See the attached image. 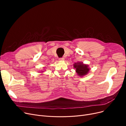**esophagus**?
Segmentation results:
<instances>
[{
	"label": "esophagus",
	"mask_w": 126,
	"mask_h": 126,
	"mask_svg": "<svg viewBox=\"0 0 126 126\" xmlns=\"http://www.w3.org/2000/svg\"><path fill=\"white\" fill-rule=\"evenodd\" d=\"M59 60L60 61H63V60H64V58H60L59 59Z\"/></svg>",
	"instance_id": "obj_1"
}]
</instances>
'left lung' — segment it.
Masks as SVG:
<instances>
[{
	"label": "left lung",
	"mask_w": 126,
	"mask_h": 126,
	"mask_svg": "<svg viewBox=\"0 0 126 126\" xmlns=\"http://www.w3.org/2000/svg\"><path fill=\"white\" fill-rule=\"evenodd\" d=\"M74 67L78 76L83 77L87 75L89 71L88 65L83 64L82 62H77L74 64Z\"/></svg>",
	"instance_id": "8db88e82"
}]
</instances>
